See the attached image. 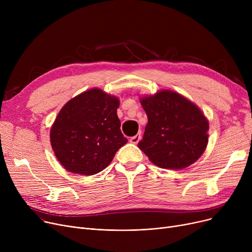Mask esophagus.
Here are the masks:
<instances>
[{"label": "esophagus", "instance_id": "obj_1", "mask_svg": "<svg viewBox=\"0 0 252 252\" xmlns=\"http://www.w3.org/2000/svg\"><path fill=\"white\" fill-rule=\"evenodd\" d=\"M140 140H141V133L137 134V135L134 136V137H131V138L129 139V142L133 143V144H138Z\"/></svg>", "mask_w": 252, "mask_h": 252}]
</instances>
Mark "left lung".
<instances>
[{"instance_id":"8db88e82","label":"left lung","mask_w":252,"mask_h":252,"mask_svg":"<svg viewBox=\"0 0 252 252\" xmlns=\"http://www.w3.org/2000/svg\"><path fill=\"white\" fill-rule=\"evenodd\" d=\"M148 117L138 147L155 165L186 168L199 158L208 143V121L202 111L176 92L162 90L140 99Z\"/></svg>"}]
</instances>
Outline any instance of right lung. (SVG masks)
Wrapping results in <instances>:
<instances>
[{
  "mask_svg": "<svg viewBox=\"0 0 252 252\" xmlns=\"http://www.w3.org/2000/svg\"><path fill=\"white\" fill-rule=\"evenodd\" d=\"M119 100L91 89L66 103L50 131L52 149L70 173L96 175L107 167L127 140L117 116Z\"/></svg>",
  "mask_w": 252,
  "mask_h": 252,
  "instance_id": "right-lung-1",
  "label": "right lung"
}]
</instances>
